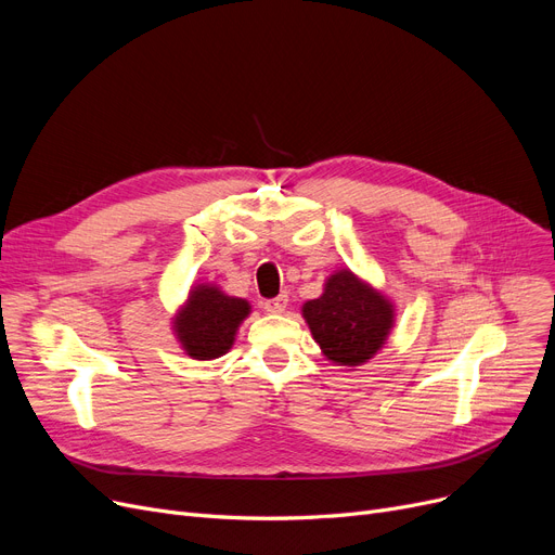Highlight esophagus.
I'll return each instance as SVG.
<instances>
[{
    "instance_id": "1",
    "label": "esophagus",
    "mask_w": 555,
    "mask_h": 555,
    "mask_svg": "<svg viewBox=\"0 0 555 555\" xmlns=\"http://www.w3.org/2000/svg\"><path fill=\"white\" fill-rule=\"evenodd\" d=\"M262 308H266V312H270V314H281L287 308V295L266 299V301H262Z\"/></svg>"
}]
</instances>
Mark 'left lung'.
Returning a JSON list of instances; mask_svg holds the SVG:
<instances>
[{
    "label": "left lung",
    "mask_w": 555,
    "mask_h": 555,
    "mask_svg": "<svg viewBox=\"0 0 555 555\" xmlns=\"http://www.w3.org/2000/svg\"><path fill=\"white\" fill-rule=\"evenodd\" d=\"M304 317L324 356L344 366L371 360L393 326L391 304L348 270L328 279L324 295L304 306Z\"/></svg>",
    "instance_id": "obj_1"
}]
</instances>
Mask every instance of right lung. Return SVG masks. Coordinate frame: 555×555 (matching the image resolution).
Wrapping results in <instances>:
<instances>
[{
	"instance_id": "right-lung-1",
	"label": "right lung",
	"mask_w": 555,
	"mask_h": 555,
	"mask_svg": "<svg viewBox=\"0 0 555 555\" xmlns=\"http://www.w3.org/2000/svg\"><path fill=\"white\" fill-rule=\"evenodd\" d=\"M247 314L249 304L245 299L227 297L214 285H197L175 319V333L191 358L214 360L229 351Z\"/></svg>"
}]
</instances>
